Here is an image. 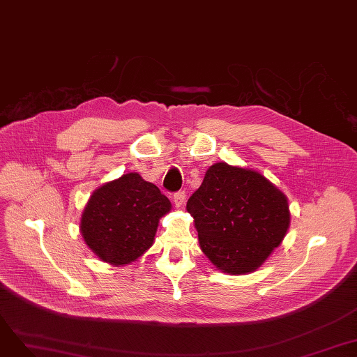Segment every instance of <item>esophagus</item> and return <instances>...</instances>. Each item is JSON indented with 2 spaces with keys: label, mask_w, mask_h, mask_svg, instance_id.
<instances>
[{
  "label": "esophagus",
  "mask_w": 357,
  "mask_h": 357,
  "mask_svg": "<svg viewBox=\"0 0 357 357\" xmlns=\"http://www.w3.org/2000/svg\"><path fill=\"white\" fill-rule=\"evenodd\" d=\"M174 203L176 207H182L183 203H185V192L178 191L174 194Z\"/></svg>",
  "instance_id": "esophagus-1"
}]
</instances>
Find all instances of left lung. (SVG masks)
I'll return each mask as SVG.
<instances>
[{"mask_svg": "<svg viewBox=\"0 0 357 357\" xmlns=\"http://www.w3.org/2000/svg\"><path fill=\"white\" fill-rule=\"evenodd\" d=\"M203 253L225 273L261 266L289 227L288 200L252 169L215 163L187 203Z\"/></svg>", "mask_w": 357, "mask_h": 357, "instance_id": "left-lung-1", "label": "left lung"}]
</instances>
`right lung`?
I'll return each instance as SVG.
<instances>
[{"label": "right lung", "mask_w": 357, "mask_h": 357, "mask_svg": "<svg viewBox=\"0 0 357 357\" xmlns=\"http://www.w3.org/2000/svg\"><path fill=\"white\" fill-rule=\"evenodd\" d=\"M170 207L154 183L130 172L92 192L79 228L92 253L125 266L153 245L158 219Z\"/></svg>", "instance_id": "add662e5"}]
</instances>
